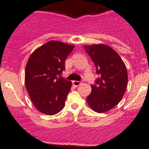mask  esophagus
<instances>
[{
    "instance_id": "1",
    "label": "esophagus",
    "mask_w": 149,
    "mask_h": 149,
    "mask_svg": "<svg viewBox=\"0 0 149 149\" xmlns=\"http://www.w3.org/2000/svg\"><path fill=\"white\" fill-rule=\"evenodd\" d=\"M82 83L81 81H73V86H79V85H81Z\"/></svg>"
}]
</instances>
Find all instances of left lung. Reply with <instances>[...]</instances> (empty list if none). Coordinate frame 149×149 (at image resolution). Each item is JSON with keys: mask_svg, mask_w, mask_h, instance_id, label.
Here are the masks:
<instances>
[{"mask_svg": "<svg viewBox=\"0 0 149 149\" xmlns=\"http://www.w3.org/2000/svg\"><path fill=\"white\" fill-rule=\"evenodd\" d=\"M100 76L91 85V92L87 97L88 106L99 113L107 112L118 104L127 85V72L118 52L104 44L85 45Z\"/></svg>", "mask_w": 149, "mask_h": 149, "instance_id": "8db88e82", "label": "left lung"}]
</instances>
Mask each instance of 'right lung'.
Returning <instances> with one entry per match:
<instances>
[{
  "mask_svg": "<svg viewBox=\"0 0 149 149\" xmlns=\"http://www.w3.org/2000/svg\"><path fill=\"white\" fill-rule=\"evenodd\" d=\"M74 45L49 41L30 55L25 69V86L36 109L48 115L64 107L72 82L62 78L65 61Z\"/></svg>",
  "mask_w": 149,
  "mask_h": 149,
  "instance_id": "right-lung-1",
  "label": "right lung"
}]
</instances>
